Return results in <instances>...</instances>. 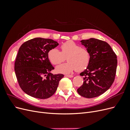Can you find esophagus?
Masks as SVG:
<instances>
[{"instance_id":"34e87169","label":"esophagus","mask_w":130,"mask_h":130,"mask_svg":"<svg viewBox=\"0 0 130 130\" xmlns=\"http://www.w3.org/2000/svg\"><path fill=\"white\" fill-rule=\"evenodd\" d=\"M66 76L71 78V77H73L74 76L73 75H66Z\"/></svg>"}]
</instances>
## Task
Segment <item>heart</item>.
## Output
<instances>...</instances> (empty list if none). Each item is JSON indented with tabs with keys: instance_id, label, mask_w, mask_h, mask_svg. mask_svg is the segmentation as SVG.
Listing matches in <instances>:
<instances>
[{
	"instance_id": "b5f03b06",
	"label": "heart",
	"mask_w": 130,
	"mask_h": 130,
	"mask_svg": "<svg viewBox=\"0 0 130 130\" xmlns=\"http://www.w3.org/2000/svg\"><path fill=\"white\" fill-rule=\"evenodd\" d=\"M60 48L61 52L56 48H53L48 53L50 62L54 65L60 63L66 57L67 62L56 67L57 73L68 74L75 70L82 71L87 67L90 55L87 49L81 47L72 41L64 43Z\"/></svg>"
}]
</instances>
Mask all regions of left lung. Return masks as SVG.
Masks as SVG:
<instances>
[{"label":"left lung","mask_w":130,"mask_h":130,"mask_svg":"<svg viewBox=\"0 0 130 130\" xmlns=\"http://www.w3.org/2000/svg\"><path fill=\"white\" fill-rule=\"evenodd\" d=\"M90 53L89 63L83 72L84 84L77 93L86 98H93L104 93L115 81L117 57L107 42L91 38L80 41Z\"/></svg>","instance_id":"1"}]
</instances>
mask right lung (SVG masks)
<instances>
[{"mask_svg": "<svg viewBox=\"0 0 130 130\" xmlns=\"http://www.w3.org/2000/svg\"><path fill=\"white\" fill-rule=\"evenodd\" d=\"M58 44L52 39L37 37L24 42L19 48L14 71L19 86L27 95L44 99L56 92L64 75L50 73L54 68L48 53Z\"/></svg>", "mask_w": 130, "mask_h": 130, "instance_id": "obj_1", "label": "right lung"}]
</instances>
